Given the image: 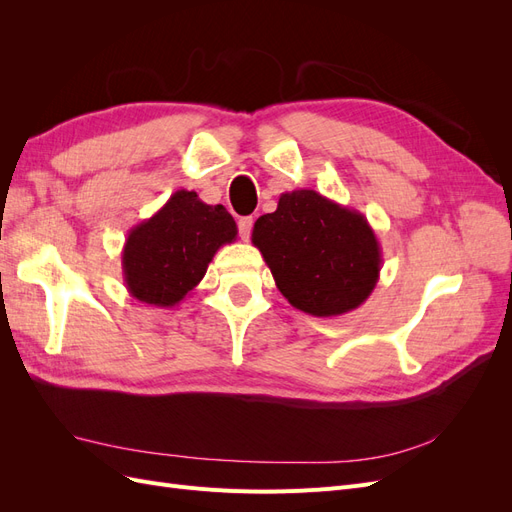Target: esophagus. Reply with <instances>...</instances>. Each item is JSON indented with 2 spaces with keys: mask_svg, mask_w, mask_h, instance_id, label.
I'll return each instance as SVG.
<instances>
[{
  "mask_svg": "<svg viewBox=\"0 0 512 512\" xmlns=\"http://www.w3.org/2000/svg\"><path fill=\"white\" fill-rule=\"evenodd\" d=\"M252 226H254V220H252V218H241V220H239V237H241L243 241H250Z\"/></svg>",
  "mask_w": 512,
  "mask_h": 512,
  "instance_id": "1",
  "label": "esophagus"
}]
</instances>
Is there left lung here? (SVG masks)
I'll list each match as a JSON object with an SVG mask.
<instances>
[{
    "instance_id": "left-lung-1",
    "label": "left lung",
    "mask_w": 512,
    "mask_h": 512,
    "mask_svg": "<svg viewBox=\"0 0 512 512\" xmlns=\"http://www.w3.org/2000/svg\"><path fill=\"white\" fill-rule=\"evenodd\" d=\"M252 243L288 303L318 318L363 305L382 269L365 215L314 190L282 194L277 209L256 220Z\"/></svg>"
}]
</instances>
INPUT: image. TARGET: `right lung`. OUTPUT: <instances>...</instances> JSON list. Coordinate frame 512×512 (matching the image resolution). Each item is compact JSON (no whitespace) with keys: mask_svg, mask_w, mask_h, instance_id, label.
Here are the masks:
<instances>
[{"mask_svg":"<svg viewBox=\"0 0 512 512\" xmlns=\"http://www.w3.org/2000/svg\"><path fill=\"white\" fill-rule=\"evenodd\" d=\"M237 239V224L222 205L177 190L149 220L136 224L121 252L123 282L136 301L175 307L203 280L222 245Z\"/></svg>","mask_w":512,"mask_h":512,"instance_id":"add662e5","label":"right lung"}]
</instances>
